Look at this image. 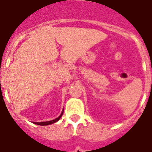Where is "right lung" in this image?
I'll return each mask as SVG.
<instances>
[{
  "label": "right lung",
  "instance_id": "1",
  "mask_svg": "<svg viewBox=\"0 0 152 152\" xmlns=\"http://www.w3.org/2000/svg\"><path fill=\"white\" fill-rule=\"evenodd\" d=\"M62 114H63V112L61 113V114L60 115L59 117H57V118H56V119H54V120L49 121H44V122H34V123L36 124V125H39V126H48V125H51V124H53V123L56 122L57 121L59 120L60 118L61 117V116H62Z\"/></svg>",
  "mask_w": 152,
  "mask_h": 152
}]
</instances>
